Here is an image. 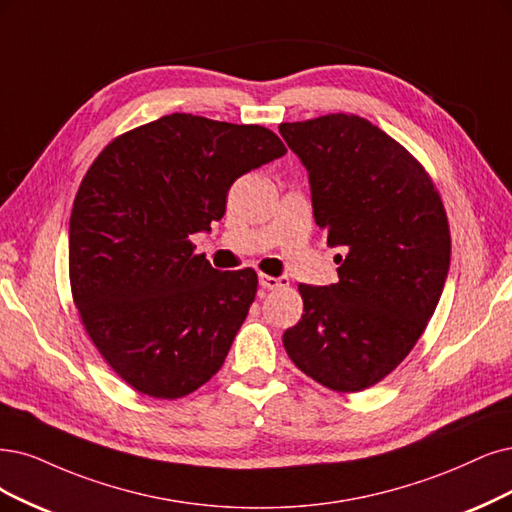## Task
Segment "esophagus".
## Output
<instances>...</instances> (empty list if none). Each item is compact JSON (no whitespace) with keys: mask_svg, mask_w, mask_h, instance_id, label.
I'll list each match as a JSON object with an SVG mask.
<instances>
[{"mask_svg":"<svg viewBox=\"0 0 512 512\" xmlns=\"http://www.w3.org/2000/svg\"><path fill=\"white\" fill-rule=\"evenodd\" d=\"M259 285L263 289L274 291V289H280V287H287L289 285V278L287 276L276 278V276H268V274H259Z\"/></svg>","mask_w":512,"mask_h":512,"instance_id":"esophagus-1","label":"esophagus"}]
</instances>
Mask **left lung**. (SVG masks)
I'll list each match as a JSON object with an SVG mask.
<instances>
[{"label": "left lung", "mask_w": 512, "mask_h": 512, "mask_svg": "<svg viewBox=\"0 0 512 512\" xmlns=\"http://www.w3.org/2000/svg\"><path fill=\"white\" fill-rule=\"evenodd\" d=\"M278 130L308 168L316 225L346 253L335 255V285H299L304 314L282 344L314 382L361 392L405 361L439 304L445 206L424 166L365 118L329 113Z\"/></svg>", "instance_id": "obj_1"}]
</instances>
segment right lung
<instances>
[{"mask_svg": "<svg viewBox=\"0 0 512 512\" xmlns=\"http://www.w3.org/2000/svg\"><path fill=\"white\" fill-rule=\"evenodd\" d=\"M285 154L259 124L170 113L116 137L90 164L69 219L71 295L130 388L173 401L221 369L257 274L211 268L189 236L223 217L238 177Z\"/></svg>", "mask_w": 512, "mask_h": 512, "instance_id": "obj_1", "label": "right lung"}]
</instances>
